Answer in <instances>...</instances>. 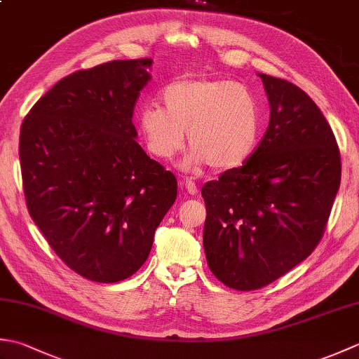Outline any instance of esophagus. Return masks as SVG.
Returning <instances> with one entry per match:
<instances>
[{"label":"esophagus","mask_w":359,"mask_h":359,"mask_svg":"<svg viewBox=\"0 0 359 359\" xmlns=\"http://www.w3.org/2000/svg\"><path fill=\"white\" fill-rule=\"evenodd\" d=\"M182 187H184L185 191H187L188 194H191V196H196L197 193H199V188H197L196 182H193L191 179H187V180L184 182V184H182Z\"/></svg>","instance_id":"esophagus-1"}]
</instances>
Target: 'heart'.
<instances>
[{
	"label": "heart",
	"instance_id": "1",
	"mask_svg": "<svg viewBox=\"0 0 359 359\" xmlns=\"http://www.w3.org/2000/svg\"><path fill=\"white\" fill-rule=\"evenodd\" d=\"M163 108L147 104L137 114L147 149L171 160L185 144L193 149L187 168L210 163L216 170L242 165L256 151L261 134V106L253 93L238 81L188 77L165 86Z\"/></svg>",
	"mask_w": 359,
	"mask_h": 359
}]
</instances>
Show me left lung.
<instances>
[{"mask_svg":"<svg viewBox=\"0 0 359 359\" xmlns=\"http://www.w3.org/2000/svg\"><path fill=\"white\" fill-rule=\"evenodd\" d=\"M259 77L270 103L261 143L202 188L208 266L239 292L271 284L313 253L341 182L337 139L316 103L293 83Z\"/></svg>","mask_w":359,"mask_h":359,"instance_id":"left-lung-1","label":"left lung"}]
</instances>
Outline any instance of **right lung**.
Masks as SVG:
<instances>
[{
	"mask_svg": "<svg viewBox=\"0 0 359 359\" xmlns=\"http://www.w3.org/2000/svg\"><path fill=\"white\" fill-rule=\"evenodd\" d=\"M151 65L116 60L74 72L22 120L29 215L57 256L89 280L133 276L177 197L175 175L135 140L134 106Z\"/></svg>",
	"mask_w": 359,
	"mask_h": 359,
	"instance_id": "1",
	"label": "right lung"
}]
</instances>
